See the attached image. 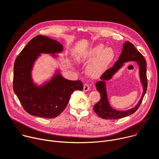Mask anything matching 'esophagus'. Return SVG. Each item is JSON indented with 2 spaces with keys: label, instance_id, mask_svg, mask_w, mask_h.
<instances>
[{
  "label": "esophagus",
  "instance_id": "34e87169",
  "mask_svg": "<svg viewBox=\"0 0 159 159\" xmlns=\"http://www.w3.org/2000/svg\"><path fill=\"white\" fill-rule=\"evenodd\" d=\"M90 89V87H89V85L88 84H85L84 85V91H88Z\"/></svg>",
  "mask_w": 159,
  "mask_h": 159
}]
</instances>
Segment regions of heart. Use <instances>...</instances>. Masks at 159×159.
<instances>
[{"mask_svg": "<svg viewBox=\"0 0 159 159\" xmlns=\"http://www.w3.org/2000/svg\"><path fill=\"white\" fill-rule=\"evenodd\" d=\"M114 57L115 52L112 48H107L103 44H98L84 50L78 59L82 62L88 63L93 61L88 66L86 72L91 78L97 79L106 71Z\"/></svg>", "mask_w": 159, "mask_h": 159, "instance_id": "heart-1", "label": "heart"}]
</instances>
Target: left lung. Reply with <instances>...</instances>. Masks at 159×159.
I'll list each match as a JSON object with an SVG mask.
<instances>
[{
    "label": "left lung",
    "instance_id": "obj_1",
    "mask_svg": "<svg viewBox=\"0 0 159 159\" xmlns=\"http://www.w3.org/2000/svg\"><path fill=\"white\" fill-rule=\"evenodd\" d=\"M129 61H136L140 67V78L143 86V91L142 96L138 104L132 109L126 111H118L111 106L107 97L106 81L110 80L118 70L124 64V62ZM100 80L96 84L97 90L100 94V100L94 105V111L103 119L115 120L122 118L134 113L139 108L143 101V97L147 90L146 77V62L141 53L137 50L134 45L129 41H126L123 45V50L118 60L116 61L114 66L105 71L100 77Z\"/></svg>",
    "mask_w": 159,
    "mask_h": 159
}]
</instances>
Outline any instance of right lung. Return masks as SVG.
Returning a JSON list of instances; mask_svg holds the SVG:
<instances>
[{"label":"right lung","instance_id":"add662e5","mask_svg":"<svg viewBox=\"0 0 159 159\" xmlns=\"http://www.w3.org/2000/svg\"><path fill=\"white\" fill-rule=\"evenodd\" d=\"M59 41L39 35L32 39L21 51L14 64L13 90L22 107L32 116L54 118L66 108L71 94L76 90H83L80 80H70L62 77L56 70L49 80L41 85L34 82L32 70L41 54L58 57L63 51Z\"/></svg>","mask_w":159,"mask_h":159}]
</instances>
